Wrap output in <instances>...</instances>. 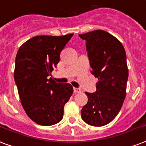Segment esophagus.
Wrapping results in <instances>:
<instances>
[{
  "label": "esophagus",
  "mask_w": 146,
  "mask_h": 146,
  "mask_svg": "<svg viewBox=\"0 0 146 146\" xmlns=\"http://www.w3.org/2000/svg\"><path fill=\"white\" fill-rule=\"evenodd\" d=\"M73 92L74 93H80L81 92V89L80 88H73Z\"/></svg>",
  "instance_id": "esophagus-1"
}]
</instances>
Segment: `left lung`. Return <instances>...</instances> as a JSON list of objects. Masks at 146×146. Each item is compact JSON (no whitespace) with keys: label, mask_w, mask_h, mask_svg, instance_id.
<instances>
[{"label":"left lung","mask_w":146,"mask_h":146,"mask_svg":"<svg viewBox=\"0 0 146 146\" xmlns=\"http://www.w3.org/2000/svg\"><path fill=\"white\" fill-rule=\"evenodd\" d=\"M79 36L86 41L92 73L98 78L96 92H86L88 102L81 117L88 124L102 127L115 118L126 98L129 75L126 51L122 43L105 31L94 30Z\"/></svg>","instance_id":"8db88e82"}]
</instances>
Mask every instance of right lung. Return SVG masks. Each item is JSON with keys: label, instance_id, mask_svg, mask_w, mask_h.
<instances>
[{"label": "right lung", "instance_id": "obj_1", "mask_svg": "<svg viewBox=\"0 0 146 146\" xmlns=\"http://www.w3.org/2000/svg\"><path fill=\"white\" fill-rule=\"evenodd\" d=\"M73 35H38L26 41L17 51L14 80L19 99L26 114L38 124L59 123L64 117V105L73 95L70 84L48 78Z\"/></svg>", "mask_w": 146, "mask_h": 146}]
</instances>
